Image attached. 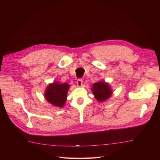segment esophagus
<instances>
[{"instance_id":"34e87169","label":"esophagus","mask_w":160,"mask_h":160,"mask_svg":"<svg viewBox=\"0 0 160 160\" xmlns=\"http://www.w3.org/2000/svg\"><path fill=\"white\" fill-rule=\"evenodd\" d=\"M77 86L81 88V87H82V85H83V81L81 79H78L77 81Z\"/></svg>"}]
</instances>
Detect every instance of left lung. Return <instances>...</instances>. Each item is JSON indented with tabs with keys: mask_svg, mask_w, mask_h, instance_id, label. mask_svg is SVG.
Here are the masks:
<instances>
[{
	"mask_svg": "<svg viewBox=\"0 0 160 160\" xmlns=\"http://www.w3.org/2000/svg\"><path fill=\"white\" fill-rule=\"evenodd\" d=\"M91 91L95 99L99 102H103L110 98L113 94V89L109 84L105 81L96 82L92 85Z\"/></svg>",
	"mask_w": 160,
	"mask_h": 160,
	"instance_id": "1",
	"label": "left lung"
}]
</instances>
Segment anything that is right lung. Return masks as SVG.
Segmentation results:
<instances>
[{
  "instance_id": "1",
  "label": "right lung",
  "mask_w": 160,
  "mask_h": 160,
  "mask_svg": "<svg viewBox=\"0 0 160 160\" xmlns=\"http://www.w3.org/2000/svg\"><path fill=\"white\" fill-rule=\"evenodd\" d=\"M69 88L68 83H60L59 81L49 83L45 91V99L53 106L62 108L66 103Z\"/></svg>"
}]
</instances>
